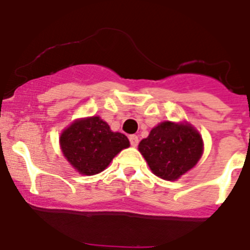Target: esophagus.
Wrapping results in <instances>:
<instances>
[{
    "label": "esophagus",
    "mask_w": 250,
    "mask_h": 250,
    "mask_svg": "<svg viewBox=\"0 0 250 250\" xmlns=\"http://www.w3.org/2000/svg\"><path fill=\"white\" fill-rule=\"evenodd\" d=\"M129 141L130 145H132L133 147H135V146H138V144H139V138H138V135H129Z\"/></svg>",
    "instance_id": "1"
}]
</instances>
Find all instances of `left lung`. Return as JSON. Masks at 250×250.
<instances>
[{
  "mask_svg": "<svg viewBox=\"0 0 250 250\" xmlns=\"http://www.w3.org/2000/svg\"><path fill=\"white\" fill-rule=\"evenodd\" d=\"M139 151L155 175L174 181L197 165L203 140L188 123L165 121L140 141Z\"/></svg>",
  "mask_w": 250,
  "mask_h": 250,
  "instance_id": "left-lung-1",
  "label": "left lung"
}]
</instances>
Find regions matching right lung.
Here are the masks:
<instances>
[{
  "label": "right lung",
  "mask_w": 250,
  "mask_h": 250,
  "mask_svg": "<svg viewBox=\"0 0 250 250\" xmlns=\"http://www.w3.org/2000/svg\"><path fill=\"white\" fill-rule=\"evenodd\" d=\"M59 141L64 157L84 175L103 172L118 152L129 147L128 138L112 132L99 116L72 122L62 133Z\"/></svg>",
  "instance_id": "1"
}]
</instances>
